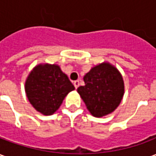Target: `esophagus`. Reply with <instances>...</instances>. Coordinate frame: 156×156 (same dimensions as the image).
<instances>
[{
    "mask_svg": "<svg viewBox=\"0 0 156 156\" xmlns=\"http://www.w3.org/2000/svg\"><path fill=\"white\" fill-rule=\"evenodd\" d=\"M73 85H74L75 88H78V86H79V81H78V80H76V81L73 82Z\"/></svg>",
    "mask_w": 156,
    "mask_h": 156,
    "instance_id": "esophagus-1",
    "label": "esophagus"
}]
</instances>
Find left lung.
Segmentation results:
<instances>
[{
  "instance_id": "8db88e82",
  "label": "left lung",
  "mask_w": 156,
  "mask_h": 156,
  "mask_svg": "<svg viewBox=\"0 0 156 156\" xmlns=\"http://www.w3.org/2000/svg\"><path fill=\"white\" fill-rule=\"evenodd\" d=\"M84 86L78 93L94 117H103L114 112L120 104L124 93V80L117 68L103 62L92 68L83 77Z\"/></svg>"
}]
</instances>
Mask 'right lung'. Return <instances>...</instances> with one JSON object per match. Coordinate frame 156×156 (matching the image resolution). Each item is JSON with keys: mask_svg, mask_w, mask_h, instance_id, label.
<instances>
[{"mask_svg": "<svg viewBox=\"0 0 156 156\" xmlns=\"http://www.w3.org/2000/svg\"><path fill=\"white\" fill-rule=\"evenodd\" d=\"M74 88L68 76L56 64L36 66L25 83L29 102L37 111L44 115L54 114L68 93Z\"/></svg>", "mask_w": 156, "mask_h": 156, "instance_id": "right-lung-1", "label": "right lung"}]
</instances>
